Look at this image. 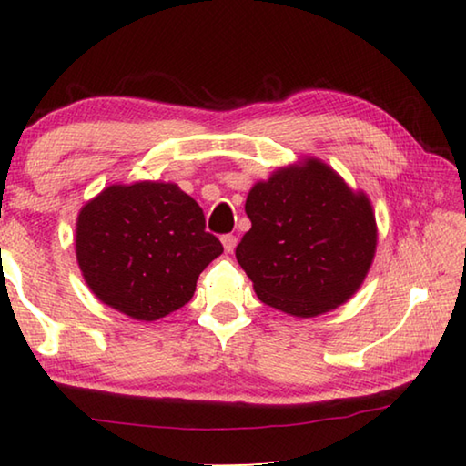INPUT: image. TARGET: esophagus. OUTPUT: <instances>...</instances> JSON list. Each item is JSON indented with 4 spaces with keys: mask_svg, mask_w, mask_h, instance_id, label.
Instances as JSON below:
<instances>
[{
    "mask_svg": "<svg viewBox=\"0 0 466 466\" xmlns=\"http://www.w3.org/2000/svg\"><path fill=\"white\" fill-rule=\"evenodd\" d=\"M236 236L234 234H224L222 236V244H224V248H226V252H232L234 248H236Z\"/></svg>",
    "mask_w": 466,
    "mask_h": 466,
    "instance_id": "esophagus-1",
    "label": "esophagus"
}]
</instances>
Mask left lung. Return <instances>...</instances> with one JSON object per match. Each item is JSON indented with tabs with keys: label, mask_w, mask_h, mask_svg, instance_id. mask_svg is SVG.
Here are the masks:
<instances>
[{
	"label": "left lung",
	"mask_w": 466,
	"mask_h": 466,
	"mask_svg": "<svg viewBox=\"0 0 466 466\" xmlns=\"http://www.w3.org/2000/svg\"><path fill=\"white\" fill-rule=\"evenodd\" d=\"M250 230L236 258L261 302L294 317H317L353 296L372 265L376 219L327 164L278 170L247 197Z\"/></svg>",
	"instance_id": "8db88e82"
}]
</instances>
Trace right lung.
Listing matches in <instances>:
<instances>
[{"mask_svg":"<svg viewBox=\"0 0 466 466\" xmlns=\"http://www.w3.org/2000/svg\"><path fill=\"white\" fill-rule=\"evenodd\" d=\"M222 252V242L205 232L199 203L172 183L113 185L77 218L76 255L86 283L136 320L183 309L199 273Z\"/></svg>","mask_w":466,"mask_h":466,"instance_id":"obj_1","label":"right lung"}]
</instances>
